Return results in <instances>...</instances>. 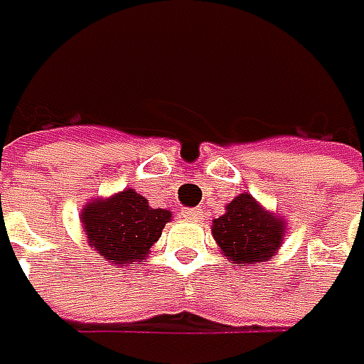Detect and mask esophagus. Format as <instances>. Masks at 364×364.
<instances>
[{
	"label": "esophagus",
	"mask_w": 364,
	"mask_h": 364,
	"mask_svg": "<svg viewBox=\"0 0 364 364\" xmlns=\"http://www.w3.org/2000/svg\"><path fill=\"white\" fill-rule=\"evenodd\" d=\"M200 215H203V210H200V208H186V210H184V217L190 218V220H198Z\"/></svg>",
	"instance_id": "esophagus-1"
}]
</instances>
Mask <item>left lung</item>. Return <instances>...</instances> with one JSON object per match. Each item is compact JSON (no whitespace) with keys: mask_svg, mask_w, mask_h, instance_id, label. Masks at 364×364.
Wrapping results in <instances>:
<instances>
[{"mask_svg":"<svg viewBox=\"0 0 364 364\" xmlns=\"http://www.w3.org/2000/svg\"><path fill=\"white\" fill-rule=\"evenodd\" d=\"M213 237L231 265H259L282 245L284 220L263 210L253 196L239 194L227 204V213L213 220Z\"/></svg>","mask_w":364,"mask_h":364,"instance_id":"obj_1","label":"left lung"}]
</instances>
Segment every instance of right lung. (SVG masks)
Masks as SVG:
<instances>
[{
	"mask_svg": "<svg viewBox=\"0 0 364 364\" xmlns=\"http://www.w3.org/2000/svg\"><path fill=\"white\" fill-rule=\"evenodd\" d=\"M170 217V210L151 208L135 190H125L107 200L87 204L82 225L89 243L101 257L127 265L147 257Z\"/></svg>",
	"mask_w": 364,
	"mask_h": 364,
	"instance_id": "1",
	"label": "right lung"
}]
</instances>
